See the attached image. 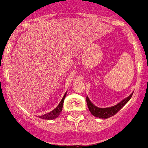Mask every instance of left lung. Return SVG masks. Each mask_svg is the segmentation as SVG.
<instances>
[{"instance_id": "8db88e82", "label": "left lung", "mask_w": 148, "mask_h": 148, "mask_svg": "<svg viewBox=\"0 0 148 148\" xmlns=\"http://www.w3.org/2000/svg\"><path fill=\"white\" fill-rule=\"evenodd\" d=\"M132 95L133 94H131L129 97H127V98L123 99L122 102H120L119 103L116 105V106H112V107L105 108H98L94 106V104L90 102V99H89V98L88 97H86V102H87V105L89 110L92 114V115H94L96 117L101 118V119H107V118H109V117H111L114 115H115L130 100Z\"/></svg>"}]
</instances>
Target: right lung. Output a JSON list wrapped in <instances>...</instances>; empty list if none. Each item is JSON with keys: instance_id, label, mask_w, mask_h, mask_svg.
Returning a JSON list of instances; mask_svg holds the SVG:
<instances>
[{"instance_id": "obj_1", "label": "right lung", "mask_w": 148, "mask_h": 148, "mask_svg": "<svg viewBox=\"0 0 148 148\" xmlns=\"http://www.w3.org/2000/svg\"><path fill=\"white\" fill-rule=\"evenodd\" d=\"M66 95V93L64 94V96H63V97H62V100H61V102H60V104L58 106V107H56L55 109H54V110H53L52 111H51L50 113H48V114H46L42 116H39L40 118L43 119H48V120H51V119H55V118H57V117L61 114V111H62V106H63V102H64Z\"/></svg>"}]
</instances>
